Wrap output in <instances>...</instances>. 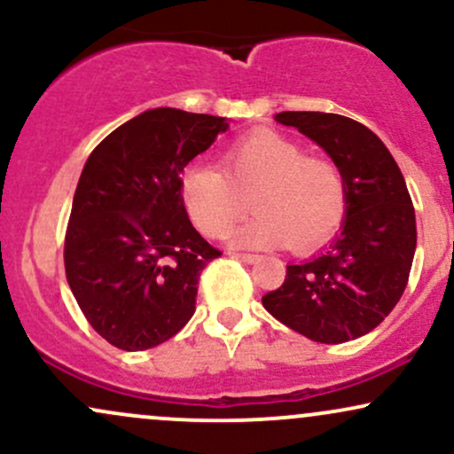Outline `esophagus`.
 Returning <instances> with one entry per match:
<instances>
[{"instance_id":"34e87169","label":"esophagus","mask_w":454,"mask_h":454,"mask_svg":"<svg viewBox=\"0 0 454 454\" xmlns=\"http://www.w3.org/2000/svg\"><path fill=\"white\" fill-rule=\"evenodd\" d=\"M234 258L241 260V262H247V264H252V262H256V260H260L258 254H234Z\"/></svg>"}]
</instances>
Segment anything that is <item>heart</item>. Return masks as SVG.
Instances as JSON below:
<instances>
[{"mask_svg": "<svg viewBox=\"0 0 454 454\" xmlns=\"http://www.w3.org/2000/svg\"><path fill=\"white\" fill-rule=\"evenodd\" d=\"M252 205L254 220L232 232L245 247L326 243L348 211V181L326 155H309L275 129H254L223 151L222 170L194 164L181 176V202L205 237H223Z\"/></svg>", "mask_w": 454, "mask_h": 454, "instance_id": "1", "label": "heart"}]
</instances>
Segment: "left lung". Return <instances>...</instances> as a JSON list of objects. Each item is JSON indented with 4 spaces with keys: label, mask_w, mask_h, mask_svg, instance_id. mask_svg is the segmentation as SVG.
<instances>
[{
    "label": "left lung",
    "mask_w": 454,
    "mask_h": 454,
    "mask_svg": "<svg viewBox=\"0 0 454 454\" xmlns=\"http://www.w3.org/2000/svg\"><path fill=\"white\" fill-rule=\"evenodd\" d=\"M275 121L316 140L341 166L348 211L322 254L288 264L264 309L301 335L343 343L373 331L399 303L416 249L414 205L397 161L363 123L335 113L286 111Z\"/></svg>",
    "instance_id": "obj_1"
}]
</instances>
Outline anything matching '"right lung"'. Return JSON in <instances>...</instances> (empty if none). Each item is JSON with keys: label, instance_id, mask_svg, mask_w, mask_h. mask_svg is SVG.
Wrapping results in <instances>:
<instances>
[{"label": "right lung", "instance_id": "right-lung-1", "mask_svg": "<svg viewBox=\"0 0 454 454\" xmlns=\"http://www.w3.org/2000/svg\"><path fill=\"white\" fill-rule=\"evenodd\" d=\"M226 119L153 108L91 151L66 228L64 264L98 335L126 352L168 341L196 309L202 269L222 256L181 202V170Z\"/></svg>", "mask_w": 454, "mask_h": 454}]
</instances>
